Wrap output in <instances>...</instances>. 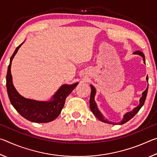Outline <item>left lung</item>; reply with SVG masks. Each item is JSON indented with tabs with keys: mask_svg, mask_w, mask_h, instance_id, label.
Masks as SVG:
<instances>
[{
	"mask_svg": "<svg viewBox=\"0 0 157 157\" xmlns=\"http://www.w3.org/2000/svg\"><path fill=\"white\" fill-rule=\"evenodd\" d=\"M134 54H137V55H140V56H141L143 57V62H144V63H145V56H144V54H143L142 52L139 51V50H137V51L134 52ZM146 79H147V80L148 82V77L147 76V78H146ZM91 97H90V109H91V111H92L93 113H94V115L98 119H99L100 121L104 122V123H109V124H116L114 123H111V122H109L108 121L106 120V119H105L104 117L102 116V113H101L100 112V111L98 110V109L97 107V105H96V103H95V89L94 88V86H92V85H91ZM147 89H148V86L147 87V89H145V91L144 92H143V95L140 99L139 105L137 106L136 107H135L132 111H130V112H127V113L124 114L123 121L120 122V123H118V124H123L124 123H127V121H129L130 119H132L133 117H134L138 112H139V111L140 109V108H141L143 107V105H144L145 98H146V96H147Z\"/></svg>",
	"mask_w": 157,
	"mask_h": 157,
	"instance_id": "left-lung-1",
	"label": "left lung"
}]
</instances>
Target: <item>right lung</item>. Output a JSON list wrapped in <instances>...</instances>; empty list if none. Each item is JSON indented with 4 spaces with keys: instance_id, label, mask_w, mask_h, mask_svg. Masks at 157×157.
<instances>
[{
    "instance_id": "1",
    "label": "right lung",
    "mask_w": 157,
    "mask_h": 157,
    "mask_svg": "<svg viewBox=\"0 0 157 157\" xmlns=\"http://www.w3.org/2000/svg\"><path fill=\"white\" fill-rule=\"evenodd\" d=\"M23 44V42L16 48L10 58V62L7 69L6 86L10 102L21 116L27 120L37 123H49L54 121L59 115L64 106L66 98L73 91L78 83L72 85H63L53 95L52 100L50 102H41L23 97L14 88L11 74L12 61Z\"/></svg>"
}]
</instances>
